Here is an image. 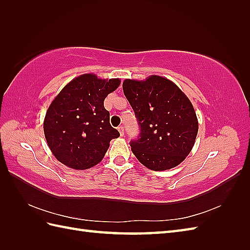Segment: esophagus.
I'll use <instances>...</instances> for the list:
<instances>
[{
  "label": "esophagus",
  "mask_w": 250,
  "mask_h": 250,
  "mask_svg": "<svg viewBox=\"0 0 250 250\" xmlns=\"http://www.w3.org/2000/svg\"><path fill=\"white\" fill-rule=\"evenodd\" d=\"M118 131H119V133H120L121 136L125 135V128H124V126L119 125V126H118Z\"/></svg>",
  "instance_id": "34e87169"
}]
</instances>
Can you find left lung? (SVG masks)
Instances as JSON below:
<instances>
[{
  "label": "left lung",
  "instance_id": "8db88e82",
  "mask_svg": "<svg viewBox=\"0 0 250 250\" xmlns=\"http://www.w3.org/2000/svg\"><path fill=\"white\" fill-rule=\"evenodd\" d=\"M122 88L140 126L137 139L130 142L137 160L153 171L182 163L199 129L189 99L174 83L156 75L144 82L125 79Z\"/></svg>",
  "mask_w": 250,
  "mask_h": 250
}]
</instances>
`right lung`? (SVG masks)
Masks as SVG:
<instances>
[{
	"label": "right lung",
	"instance_id": "1",
	"mask_svg": "<svg viewBox=\"0 0 250 250\" xmlns=\"http://www.w3.org/2000/svg\"><path fill=\"white\" fill-rule=\"evenodd\" d=\"M119 83V79L103 81L84 74L68 83L52 101L44 120V133L60 162L86 169L104 158L109 142L120 135L109 124L104 100Z\"/></svg>",
	"mask_w": 250,
	"mask_h": 250
}]
</instances>
